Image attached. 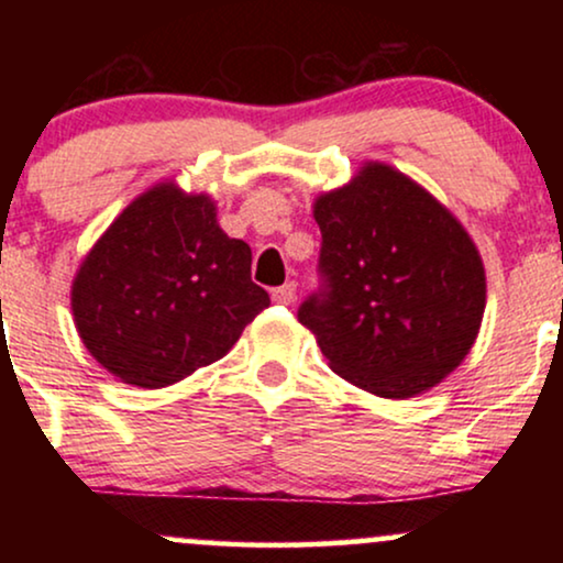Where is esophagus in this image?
<instances>
[{
  "label": "esophagus",
  "mask_w": 563,
  "mask_h": 563,
  "mask_svg": "<svg viewBox=\"0 0 563 563\" xmlns=\"http://www.w3.org/2000/svg\"><path fill=\"white\" fill-rule=\"evenodd\" d=\"M294 299H296V286H294V283H286V286H280V288L273 290V301L275 303H290Z\"/></svg>",
  "instance_id": "esophagus-1"
}]
</instances>
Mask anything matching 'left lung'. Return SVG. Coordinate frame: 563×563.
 Returning <instances> with one entry per match:
<instances>
[{"instance_id": "obj_1", "label": "left lung", "mask_w": 563, "mask_h": 563, "mask_svg": "<svg viewBox=\"0 0 563 563\" xmlns=\"http://www.w3.org/2000/svg\"><path fill=\"white\" fill-rule=\"evenodd\" d=\"M325 288L299 322L341 378L384 399L434 389L479 335L487 277L471 235L426 187L367 161L312 206Z\"/></svg>"}]
</instances>
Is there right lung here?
I'll list each match as a JSON object with an SVG mask.
<instances>
[{"mask_svg":"<svg viewBox=\"0 0 563 563\" xmlns=\"http://www.w3.org/2000/svg\"><path fill=\"white\" fill-rule=\"evenodd\" d=\"M264 307L249 243L217 222L206 192L158 183L113 219L70 286L76 331L111 376L164 389L235 346Z\"/></svg>","mask_w":563,"mask_h":563,"instance_id":"add662e5","label":"right lung"}]
</instances>
